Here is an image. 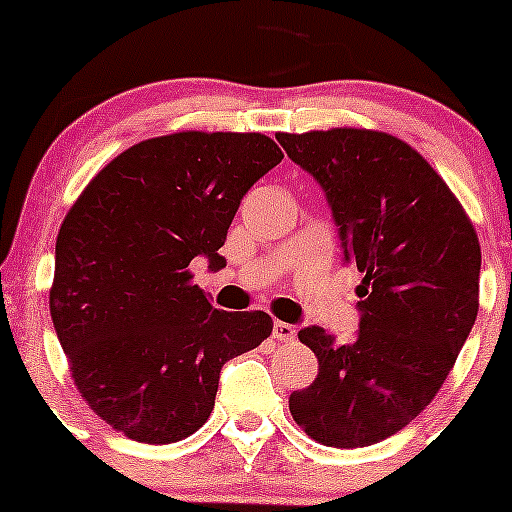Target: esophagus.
<instances>
[{"label":"esophagus","instance_id":"obj_1","mask_svg":"<svg viewBox=\"0 0 512 512\" xmlns=\"http://www.w3.org/2000/svg\"><path fill=\"white\" fill-rule=\"evenodd\" d=\"M272 337H275L277 342H294V337H297V327L287 322H275L272 324Z\"/></svg>","mask_w":512,"mask_h":512}]
</instances>
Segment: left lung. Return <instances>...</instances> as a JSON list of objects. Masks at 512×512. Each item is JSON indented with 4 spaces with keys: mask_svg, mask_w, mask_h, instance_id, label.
Segmentation results:
<instances>
[{
    "mask_svg": "<svg viewBox=\"0 0 512 512\" xmlns=\"http://www.w3.org/2000/svg\"><path fill=\"white\" fill-rule=\"evenodd\" d=\"M287 156L319 180L364 272L352 344L322 327L297 334L319 361L289 414L322 446L364 448L426 409L478 314L480 242L461 200L401 138L371 128L280 133Z\"/></svg>",
    "mask_w": 512,
    "mask_h": 512,
    "instance_id": "left-lung-1",
    "label": "left lung"
}]
</instances>
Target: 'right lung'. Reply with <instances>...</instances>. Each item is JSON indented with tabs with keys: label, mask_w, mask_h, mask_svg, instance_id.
Returning <instances> with one entry per match:
<instances>
[{
	"label": "right lung",
	"mask_w": 512,
	"mask_h": 512,
	"mask_svg": "<svg viewBox=\"0 0 512 512\" xmlns=\"http://www.w3.org/2000/svg\"><path fill=\"white\" fill-rule=\"evenodd\" d=\"M285 153L265 133L180 131L136 143L91 178L56 237L49 309L89 409L138 443H175L215 406L225 361L272 317L223 312L193 285L240 200Z\"/></svg>",
	"instance_id": "add662e5"
}]
</instances>
